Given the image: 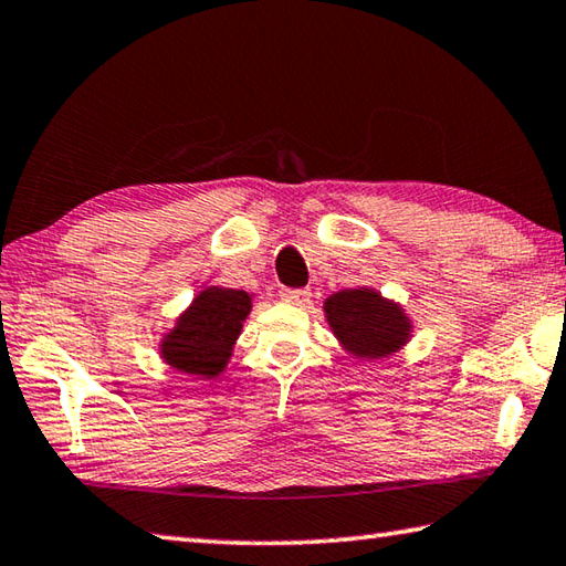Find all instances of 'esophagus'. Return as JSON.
<instances>
[{
  "label": "esophagus",
  "instance_id": "1",
  "mask_svg": "<svg viewBox=\"0 0 566 566\" xmlns=\"http://www.w3.org/2000/svg\"><path fill=\"white\" fill-rule=\"evenodd\" d=\"M280 298L284 304H292V306H304L312 302V292L308 290H282Z\"/></svg>",
  "mask_w": 566,
  "mask_h": 566
}]
</instances>
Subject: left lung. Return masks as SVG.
I'll return each mask as SVG.
<instances>
[{"label": "left lung", "mask_w": 566, "mask_h": 566, "mask_svg": "<svg viewBox=\"0 0 566 566\" xmlns=\"http://www.w3.org/2000/svg\"><path fill=\"white\" fill-rule=\"evenodd\" d=\"M321 308L340 350L356 360L390 358L415 336V318L405 306L373 286L328 294Z\"/></svg>", "instance_id": "obj_1"}]
</instances>
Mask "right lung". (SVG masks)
Listing matches in <instances>:
<instances>
[{
  "label": "right lung",
  "instance_id": "obj_1",
  "mask_svg": "<svg viewBox=\"0 0 566 566\" xmlns=\"http://www.w3.org/2000/svg\"><path fill=\"white\" fill-rule=\"evenodd\" d=\"M252 296L220 284L203 286L161 334L157 343L161 363L193 380L220 378L252 312Z\"/></svg>",
  "mask_w": 566,
  "mask_h": 566
}]
</instances>
